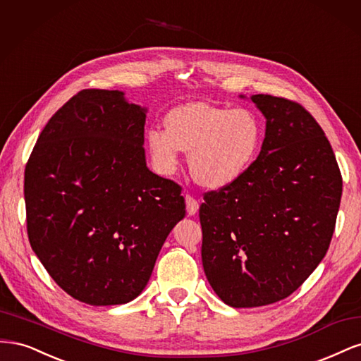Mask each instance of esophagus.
<instances>
[{
	"label": "esophagus",
	"instance_id": "1",
	"mask_svg": "<svg viewBox=\"0 0 361 361\" xmlns=\"http://www.w3.org/2000/svg\"><path fill=\"white\" fill-rule=\"evenodd\" d=\"M185 203H187V211L190 215H194L195 212L199 211V202L195 200L192 195L187 194V197H185Z\"/></svg>",
	"mask_w": 361,
	"mask_h": 361
}]
</instances>
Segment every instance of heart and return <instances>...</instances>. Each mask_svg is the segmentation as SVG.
Masks as SVG:
<instances>
[{
    "label": "heart",
    "mask_w": 361,
    "mask_h": 361,
    "mask_svg": "<svg viewBox=\"0 0 361 361\" xmlns=\"http://www.w3.org/2000/svg\"><path fill=\"white\" fill-rule=\"evenodd\" d=\"M264 122L248 108L188 102L167 114L166 128L147 130V146L157 169L170 174L182 150L188 152L194 180L204 188H224L253 166L264 143Z\"/></svg>",
    "instance_id": "b5f03b06"
}]
</instances>
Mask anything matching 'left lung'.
<instances>
[{"mask_svg":"<svg viewBox=\"0 0 361 361\" xmlns=\"http://www.w3.org/2000/svg\"><path fill=\"white\" fill-rule=\"evenodd\" d=\"M267 118L253 166L228 187L204 192L199 209L207 281L227 305L288 298L330 247L342 174L322 128L295 101L255 94Z\"/></svg>","mask_w":361,"mask_h":361,"instance_id":"obj_1","label":"left lung"}]
</instances>
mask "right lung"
<instances>
[{"label": "right lung", "mask_w": 361, "mask_h": 361, "mask_svg": "<svg viewBox=\"0 0 361 361\" xmlns=\"http://www.w3.org/2000/svg\"><path fill=\"white\" fill-rule=\"evenodd\" d=\"M146 110L87 89L40 133L24 176L32 251L57 285L90 305L137 298L185 216L182 187L152 173Z\"/></svg>", "instance_id": "obj_1"}]
</instances>
